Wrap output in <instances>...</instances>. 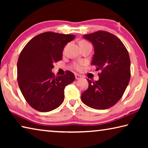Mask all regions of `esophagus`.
<instances>
[{"label": "esophagus", "mask_w": 148, "mask_h": 148, "mask_svg": "<svg viewBox=\"0 0 148 148\" xmlns=\"http://www.w3.org/2000/svg\"><path fill=\"white\" fill-rule=\"evenodd\" d=\"M75 77H76V79H80L82 78V76L79 74H75Z\"/></svg>", "instance_id": "esophagus-1"}]
</instances>
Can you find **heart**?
I'll return each instance as SVG.
<instances>
[{
    "label": "heart",
    "mask_w": 148,
    "mask_h": 148,
    "mask_svg": "<svg viewBox=\"0 0 148 148\" xmlns=\"http://www.w3.org/2000/svg\"><path fill=\"white\" fill-rule=\"evenodd\" d=\"M86 42V41H81L80 42ZM83 64H84L83 62H79V63H74L73 65H72V66H73V68L75 70H77V71H80V70H82V66H83Z\"/></svg>",
    "instance_id": "obj_1"
}]
</instances>
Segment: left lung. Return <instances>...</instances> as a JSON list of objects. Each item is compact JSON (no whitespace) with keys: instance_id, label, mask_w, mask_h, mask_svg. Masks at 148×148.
Returning a JSON list of instances; mask_svg holds the SVG:
<instances>
[{"instance_id":"1","label":"left lung","mask_w":148,"mask_h":148,"mask_svg":"<svg viewBox=\"0 0 148 148\" xmlns=\"http://www.w3.org/2000/svg\"><path fill=\"white\" fill-rule=\"evenodd\" d=\"M84 38L93 46L91 64L101 73L98 81L87 79L89 87L82 94V101L93 109L110 108L121 98L131 78L128 51L116 36L106 31L84 35Z\"/></svg>"}]
</instances>
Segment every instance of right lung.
I'll list each match as a JSON object with an SVG mask.
<instances>
[{"instance_id": "add662e5", "label": "right lung", "mask_w": 148, "mask_h": 148, "mask_svg": "<svg viewBox=\"0 0 148 148\" xmlns=\"http://www.w3.org/2000/svg\"><path fill=\"white\" fill-rule=\"evenodd\" d=\"M75 38L72 34L46 32L34 36L22 50L17 64V82L29 104L39 112L58 108L64 101V89L72 83L75 76L66 72L56 77L52 72L55 62L61 61L67 43Z\"/></svg>"}]
</instances>
